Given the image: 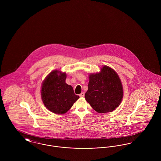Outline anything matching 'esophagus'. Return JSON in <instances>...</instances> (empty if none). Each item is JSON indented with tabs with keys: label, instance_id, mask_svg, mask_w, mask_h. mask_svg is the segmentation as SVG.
Wrapping results in <instances>:
<instances>
[{
	"label": "esophagus",
	"instance_id": "esophagus-1",
	"mask_svg": "<svg viewBox=\"0 0 161 161\" xmlns=\"http://www.w3.org/2000/svg\"><path fill=\"white\" fill-rule=\"evenodd\" d=\"M80 97H81V98H83V97H84V92H81L80 94V95H79Z\"/></svg>",
	"mask_w": 161,
	"mask_h": 161
}]
</instances>
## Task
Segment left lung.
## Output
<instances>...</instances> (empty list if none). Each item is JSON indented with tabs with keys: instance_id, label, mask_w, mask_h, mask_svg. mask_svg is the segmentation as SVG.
I'll return each instance as SVG.
<instances>
[{
	"instance_id": "1",
	"label": "left lung",
	"mask_w": 161,
	"mask_h": 161,
	"mask_svg": "<svg viewBox=\"0 0 161 161\" xmlns=\"http://www.w3.org/2000/svg\"><path fill=\"white\" fill-rule=\"evenodd\" d=\"M85 99L92 108L100 114L111 112L123 100V87L114 69L104 65L100 72L90 74Z\"/></svg>"
}]
</instances>
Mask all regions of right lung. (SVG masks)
Returning <instances> with one entry per match:
<instances>
[{
	"label": "right lung",
	"instance_id": "right-lung-1",
	"mask_svg": "<svg viewBox=\"0 0 161 161\" xmlns=\"http://www.w3.org/2000/svg\"><path fill=\"white\" fill-rule=\"evenodd\" d=\"M66 72L55 69L45 78L41 86V97L45 107L55 114H66L80 97L66 83Z\"/></svg>",
	"mask_w": 161,
	"mask_h": 161
}]
</instances>
